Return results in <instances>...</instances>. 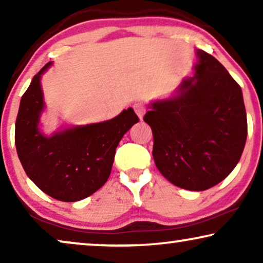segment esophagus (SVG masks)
Instances as JSON below:
<instances>
[{"mask_svg":"<svg viewBox=\"0 0 263 263\" xmlns=\"http://www.w3.org/2000/svg\"><path fill=\"white\" fill-rule=\"evenodd\" d=\"M134 110H135V112L138 114V116L140 117V120H142L143 115H145V112H146V105H145V103L139 102V103L134 104Z\"/></svg>","mask_w":263,"mask_h":263,"instance_id":"obj_1","label":"esophagus"}]
</instances>
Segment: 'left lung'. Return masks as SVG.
Segmentation results:
<instances>
[{
  "instance_id": "8db88e82",
  "label": "left lung",
  "mask_w": 263,
  "mask_h": 263,
  "mask_svg": "<svg viewBox=\"0 0 263 263\" xmlns=\"http://www.w3.org/2000/svg\"><path fill=\"white\" fill-rule=\"evenodd\" d=\"M196 74L179 95L152 104L143 121L153 133V158L172 184L201 192L238 164L248 123L240 86L217 59L197 50Z\"/></svg>"
}]
</instances>
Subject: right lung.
Listing matches in <instances>:
<instances>
[{"mask_svg": "<svg viewBox=\"0 0 263 263\" xmlns=\"http://www.w3.org/2000/svg\"><path fill=\"white\" fill-rule=\"evenodd\" d=\"M46 63L24 93L15 122L17 156L28 178L53 199L74 202L105 184L121 139L138 123L129 107L110 121L67 129L46 138L38 130L44 102L41 75Z\"/></svg>", "mask_w": 263, "mask_h": 263, "instance_id": "obj_1", "label": "right lung"}]
</instances>
